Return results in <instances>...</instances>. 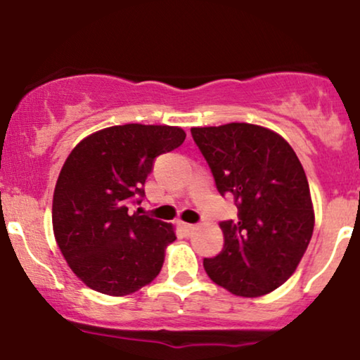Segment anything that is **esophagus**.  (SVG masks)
Listing matches in <instances>:
<instances>
[{"mask_svg":"<svg viewBox=\"0 0 360 360\" xmlns=\"http://www.w3.org/2000/svg\"><path fill=\"white\" fill-rule=\"evenodd\" d=\"M179 226H181V229L184 231V234H193L194 231H195V226L194 224H188V222H179Z\"/></svg>","mask_w":360,"mask_h":360,"instance_id":"34e87169","label":"esophagus"}]
</instances>
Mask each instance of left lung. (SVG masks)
<instances>
[{
    "label": "left lung",
    "mask_w": 360,
    "mask_h": 360,
    "mask_svg": "<svg viewBox=\"0 0 360 360\" xmlns=\"http://www.w3.org/2000/svg\"><path fill=\"white\" fill-rule=\"evenodd\" d=\"M217 191L233 194L239 221L221 222L224 249L204 259L212 282L240 297L276 290L294 274L314 231L304 167L290 144L249 122L191 127Z\"/></svg>",
    "instance_id": "obj_1"
}]
</instances>
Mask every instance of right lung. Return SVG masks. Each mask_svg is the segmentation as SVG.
Segmentation results:
<instances>
[{
    "instance_id": "obj_1",
    "label": "right lung",
    "mask_w": 360,
    "mask_h": 360,
    "mask_svg": "<svg viewBox=\"0 0 360 360\" xmlns=\"http://www.w3.org/2000/svg\"><path fill=\"white\" fill-rule=\"evenodd\" d=\"M183 127H104L76 144L53 194V233L71 271L106 295L133 294L156 279L174 226L131 214L154 158L184 143Z\"/></svg>"
}]
</instances>
